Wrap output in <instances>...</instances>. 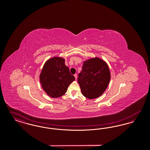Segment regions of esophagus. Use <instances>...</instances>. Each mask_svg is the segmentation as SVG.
<instances>
[{"label":"esophagus","mask_w":150,"mask_h":150,"mask_svg":"<svg viewBox=\"0 0 150 150\" xmlns=\"http://www.w3.org/2000/svg\"><path fill=\"white\" fill-rule=\"evenodd\" d=\"M74 76H75V79L76 80V79H77V77H78V75H77V74H75L74 75Z\"/></svg>","instance_id":"esophagus-1"}]
</instances>
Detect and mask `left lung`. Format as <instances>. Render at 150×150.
Listing matches in <instances>:
<instances>
[{"mask_svg": "<svg viewBox=\"0 0 150 150\" xmlns=\"http://www.w3.org/2000/svg\"><path fill=\"white\" fill-rule=\"evenodd\" d=\"M110 78L107 64L96 57L84 62L78 81L83 95L87 98L94 99L105 92Z\"/></svg>", "mask_w": 150, "mask_h": 150, "instance_id": "1", "label": "left lung"}]
</instances>
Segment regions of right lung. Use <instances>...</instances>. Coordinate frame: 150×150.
Listing matches in <instances>:
<instances>
[{"mask_svg": "<svg viewBox=\"0 0 150 150\" xmlns=\"http://www.w3.org/2000/svg\"><path fill=\"white\" fill-rule=\"evenodd\" d=\"M75 80L69 69L64 64V59L54 57L44 64L40 74V81L43 90L52 98L64 95L68 86Z\"/></svg>", "mask_w": 150, "mask_h": 150, "instance_id": "1", "label": "right lung"}]
</instances>
